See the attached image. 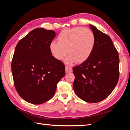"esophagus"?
<instances>
[{
  "label": "esophagus",
  "instance_id": "obj_1",
  "mask_svg": "<svg viewBox=\"0 0 130 130\" xmlns=\"http://www.w3.org/2000/svg\"><path fill=\"white\" fill-rule=\"evenodd\" d=\"M72 68L71 67H65V72H66V73H71L72 72Z\"/></svg>",
  "mask_w": 130,
  "mask_h": 130
}]
</instances>
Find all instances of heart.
<instances>
[{"mask_svg":"<svg viewBox=\"0 0 130 130\" xmlns=\"http://www.w3.org/2000/svg\"><path fill=\"white\" fill-rule=\"evenodd\" d=\"M58 42L53 41L50 50L55 58L62 60L67 52L69 54L66 59L67 64L74 62L83 63L91 56L95 46L96 38L89 28L76 27L63 30L57 37Z\"/></svg>","mask_w":130,"mask_h":130,"instance_id":"1","label":"heart"}]
</instances>
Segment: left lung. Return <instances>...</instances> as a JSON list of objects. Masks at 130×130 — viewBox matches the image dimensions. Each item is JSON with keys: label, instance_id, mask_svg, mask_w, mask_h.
Masks as SVG:
<instances>
[{"label": "left lung", "instance_id": "1", "mask_svg": "<svg viewBox=\"0 0 130 130\" xmlns=\"http://www.w3.org/2000/svg\"><path fill=\"white\" fill-rule=\"evenodd\" d=\"M96 42L91 56L73 68V87L78 98L86 102H100L115 89L119 76V58L108 35L90 25Z\"/></svg>", "mask_w": 130, "mask_h": 130}]
</instances>
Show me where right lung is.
Segmentation results:
<instances>
[{
  "label": "right lung",
  "mask_w": 130,
  "mask_h": 130,
  "mask_svg": "<svg viewBox=\"0 0 130 130\" xmlns=\"http://www.w3.org/2000/svg\"><path fill=\"white\" fill-rule=\"evenodd\" d=\"M53 30L37 28L18 42L12 60L15 87L23 100L41 104L53 97L57 84L65 74V65L52 56Z\"/></svg>",
  "instance_id": "right-lung-1"
}]
</instances>
